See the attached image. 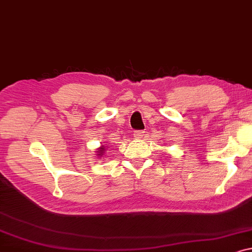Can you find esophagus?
<instances>
[{
    "instance_id": "esophagus-1",
    "label": "esophagus",
    "mask_w": 252,
    "mask_h": 252,
    "mask_svg": "<svg viewBox=\"0 0 252 252\" xmlns=\"http://www.w3.org/2000/svg\"><path fill=\"white\" fill-rule=\"evenodd\" d=\"M142 136H144V131L137 130V131H134V132H133V137L136 139H140V138H142Z\"/></svg>"
}]
</instances>
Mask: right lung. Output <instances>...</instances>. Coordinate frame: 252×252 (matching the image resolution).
<instances>
[{
  "mask_svg": "<svg viewBox=\"0 0 252 252\" xmlns=\"http://www.w3.org/2000/svg\"><path fill=\"white\" fill-rule=\"evenodd\" d=\"M107 146H100V147H98L96 149V156L98 157V158H104V154H105V150H106Z\"/></svg>",
  "mask_w": 252,
  "mask_h": 252,
  "instance_id": "1",
  "label": "right lung"
}]
</instances>
